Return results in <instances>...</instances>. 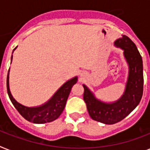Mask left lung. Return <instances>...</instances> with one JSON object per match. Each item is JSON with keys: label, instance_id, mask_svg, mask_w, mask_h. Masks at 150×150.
<instances>
[{"label": "left lung", "instance_id": "left-lung-1", "mask_svg": "<svg viewBox=\"0 0 150 150\" xmlns=\"http://www.w3.org/2000/svg\"><path fill=\"white\" fill-rule=\"evenodd\" d=\"M114 44L124 50V56L129 67L125 91L122 96L114 103H104L97 100L86 86L83 85V100L89 116L94 121L106 125L115 124L128 116L139 103L143 93L142 60L136 46L125 35L117 39Z\"/></svg>", "mask_w": 150, "mask_h": 150}]
</instances>
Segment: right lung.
Here are the masks:
<instances>
[{
  "label": "right lung",
  "instance_id": "obj_1",
  "mask_svg": "<svg viewBox=\"0 0 150 150\" xmlns=\"http://www.w3.org/2000/svg\"><path fill=\"white\" fill-rule=\"evenodd\" d=\"M15 49L16 47L14 49V50ZM77 76L68 80L54 93L50 100H48L44 104L36 107H28L23 106L13 98L9 89V70L7 76V90L9 98L14 107L25 120L35 124L47 123L56 120L63 112L71 89L77 82Z\"/></svg>",
  "mask_w": 150,
  "mask_h": 150
}]
</instances>
